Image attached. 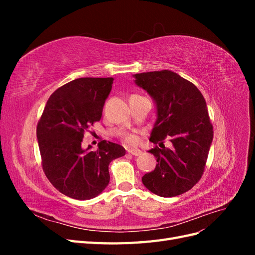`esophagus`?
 Wrapping results in <instances>:
<instances>
[{"label": "esophagus", "instance_id": "obj_1", "mask_svg": "<svg viewBox=\"0 0 255 255\" xmlns=\"http://www.w3.org/2000/svg\"><path fill=\"white\" fill-rule=\"evenodd\" d=\"M128 152L129 154H132V155H134V156H139L141 154V151L138 150V149H128Z\"/></svg>", "mask_w": 255, "mask_h": 255}]
</instances>
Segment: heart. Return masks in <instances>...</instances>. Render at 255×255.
Instances as JSON below:
<instances>
[{
    "label": "heart",
    "instance_id": "b5f03b06",
    "mask_svg": "<svg viewBox=\"0 0 255 255\" xmlns=\"http://www.w3.org/2000/svg\"><path fill=\"white\" fill-rule=\"evenodd\" d=\"M123 141L128 144H135L137 142V135L133 133H128L123 135Z\"/></svg>",
    "mask_w": 255,
    "mask_h": 255
}]
</instances>
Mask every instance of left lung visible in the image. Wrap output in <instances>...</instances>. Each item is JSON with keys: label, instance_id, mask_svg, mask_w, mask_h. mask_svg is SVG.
<instances>
[{"label": "left lung", "instance_id": "1", "mask_svg": "<svg viewBox=\"0 0 255 255\" xmlns=\"http://www.w3.org/2000/svg\"><path fill=\"white\" fill-rule=\"evenodd\" d=\"M134 76L135 83L149 92L157 106V119L150 136L156 145L149 150L157 164L142 176V183L160 197L182 195L202 177L213 140L205 99L196 85L172 71ZM166 137L174 145L170 149L163 144Z\"/></svg>", "mask_w": 255, "mask_h": 255}]
</instances>
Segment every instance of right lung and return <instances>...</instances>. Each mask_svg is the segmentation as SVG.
I'll return each instance as SVG.
<instances>
[{"label":"right lung","instance_id":"add662e5","mask_svg":"<svg viewBox=\"0 0 255 255\" xmlns=\"http://www.w3.org/2000/svg\"><path fill=\"white\" fill-rule=\"evenodd\" d=\"M113 78H81L56 89L37 125L44 174L61 194L76 200L97 197L110 183L109 165L126 155L122 145L99 142L97 151L82 149L84 134L102 117Z\"/></svg>","mask_w":255,"mask_h":255}]
</instances>
